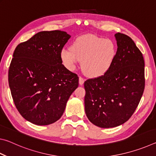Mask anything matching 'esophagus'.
<instances>
[{
	"label": "esophagus",
	"instance_id": "34e87169",
	"mask_svg": "<svg viewBox=\"0 0 156 156\" xmlns=\"http://www.w3.org/2000/svg\"><path fill=\"white\" fill-rule=\"evenodd\" d=\"M84 79L83 77L80 76V77H79V84H80V85H82V84L84 83Z\"/></svg>",
	"mask_w": 156,
	"mask_h": 156
}]
</instances>
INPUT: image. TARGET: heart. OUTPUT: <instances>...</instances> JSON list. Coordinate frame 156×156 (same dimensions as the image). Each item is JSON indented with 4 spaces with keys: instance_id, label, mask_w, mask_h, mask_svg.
<instances>
[{
    "instance_id": "b5f03b06",
    "label": "heart",
    "mask_w": 156,
    "mask_h": 156,
    "mask_svg": "<svg viewBox=\"0 0 156 156\" xmlns=\"http://www.w3.org/2000/svg\"><path fill=\"white\" fill-rule=\"evenodd\" d=\"M115 55L116 47L112 40L93 34L78 37L71 49H62L60 51L62 61L69 69L74 70L82 61L84 72L93 77L106 73L113 63Z\"/></svg>"
}]
</instances>
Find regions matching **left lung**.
<instances>
[{
  "instance_id": "left-lung-1",
  "label": "left lung",
  "mask_w": 156,
  "mask_h": 156,
  "mask_svg": "<svg viewBox=\"0 0 156 156\" xmlns=\"http://www.w3.org/2000/svg\"><path fill=\"white\" fill-rule=\"evenodd\" d=\"M115 37L118 49L109 69L84 83L87 117L101 128L126 122L138 107L145 85L142 52L129 36L117 33Z\"/></svg>"
}]
</instances>
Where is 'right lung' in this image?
Masks as SVG:
<instances>
[{
  "label": "right lung",
  "instance_id": "add662e5",
  "mask_svg": "<svg viewBox=\"0 0 156 156\" xmlns=\"http://www.w3.org/2000/svg\"><path fill=\"white\" fill-rule=\"evenodd\" d=\"M71 36L60 30L43 31L16 47L8 81L20 115L36 125H48L61 118L78 76L64 65L60 51Z\"/></svg>",
  "mask_w": 156,
  "mask_h": 156
}]
</instances>
